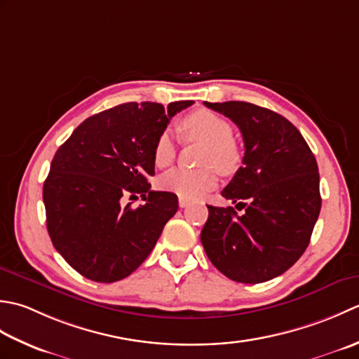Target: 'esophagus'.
<instances>
[{"instance_id":"34e87169","label":"esophagus","mask_w":359,"mask_h":359,"mask_svg":"<svg viewBox=\"0 0 359 359\" xmlns=\"http://www.w3.org/2000/svg\"><path fill=\"white\" fill-rule=\"evenodd\" d=\"M189 201L186 198H180V208H187Z\"/></svg>"}]
</instances>
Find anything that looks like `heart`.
Masks as SVG:
<instances>
[{"label": "heart", "instance_id": "b5f03b06", "mask_svg": "<svg viewBox=\"0 0 359 359\" xmlns=\"http://www.w3.org/2000/svg\"><path fill=\"white\" fill-rule=\"evenodd\" d=\"M184 136L189 139H198L208 144L204 151L201 170L173 169L161 178L159 184L167 192L178 195L180 198L198 200L210 192L217 186L218 175H229L237 170L240 164V150L233 139L232 123L210 109H196L187 114L181 122ZM178 139L175 131L165 128L156 137L153 147V161L156 167H169L177 158Z\"/></svg>", "mask_w": 359, "mask_h": 359}]
</instances>
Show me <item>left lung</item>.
<instances>
[{
    "label": "left lung",
    "mask_w": 359,
    "mask_h": 359,
    "mask_svg": "<svg viewBox=\"0 0 359 359\" xmlns=\"http://www.w3.org/2000/svg\"><path fill=\"white\" fill-rule=\"evenodd\" d=\"M240 128L243 165L223 189L233 208L208 206L201 243L218 271L240 283L283 274L301 259L320 212L316 158L292 123L248 102H204Z\"/></svg>",
    "instance_id": "obj_1"
}]
</instances>
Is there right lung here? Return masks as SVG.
<instances>
[{
    "instance_id": "add662e5",
    "label": "right lung",
    "mask_w": 359,
    "mask_h": 359,
    "mask_svg": "<svg viewBox=\"0 0 359 359\" xmlns=\"http://www.w3.org/2000/svg\"><path fill=\"white\" fill-rule=\"evenodd\" d=\"M192 100L128 102L83 121L58 147L43 184L49 237L77 273L94 282L126 279L149 257L178 196L150 190L153 147ZM141 194L133 210L120 200Z\"/></svg>"
}]
</instances>
